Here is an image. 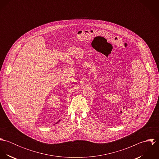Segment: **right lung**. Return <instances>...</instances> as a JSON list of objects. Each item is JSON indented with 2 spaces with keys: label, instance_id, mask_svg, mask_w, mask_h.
Segmentation results:
<instances>
[{
  "label": "right lung",
  "instance_id": "obj_1",
  "mask_svg": "<svg viewBox=\"0 0 159 159\" xmlns=\"http://www.w3.org/2000/svg\"><path fill=\"white\" fill-rule=\"evenodd\" d=\"M60 120H59V121H60ZM59 121H58V122H57V123H58V122H59ZM57 123H56V124H57Z\"/></svg>",
  "mask_w": 159,
  "mask_h": 159
}]
</instances>
